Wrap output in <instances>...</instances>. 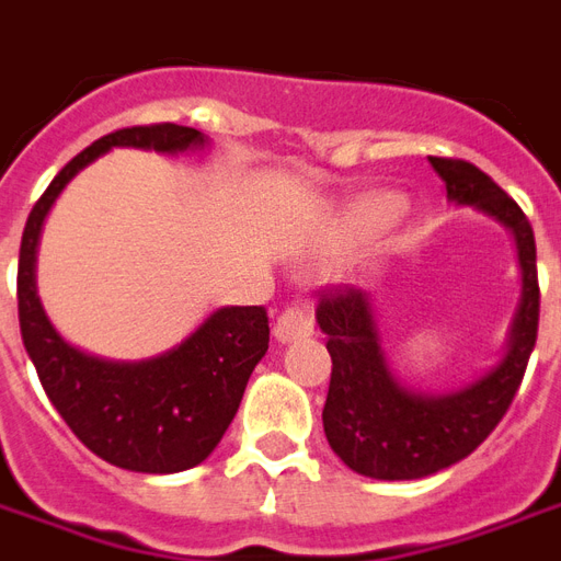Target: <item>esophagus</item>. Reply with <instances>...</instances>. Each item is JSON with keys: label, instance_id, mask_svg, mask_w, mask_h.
<instances>
[{"label": "esophagus", "instance_id": "esophagus-1", "mask_svg": "<svg viewBox=\"0 0 561 561\" xmlns=\"http://www.w3.org/2000/svg\"><path fill=\"white\" fill-rule=\"evenodd\" d=\"M311 332H314V318H311V311L306 306H290V309H285L276 318V327H273V335L282 344L311 335Z\"/></svg>", "mask_w": 561, "mask_h": 561}]
</instances>
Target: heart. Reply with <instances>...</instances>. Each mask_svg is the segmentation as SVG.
I'll use <instances>...</instances> for the list:
<instances>
[{
    "label": "heart",
    "instance_id": "1",
    "mask_svg": "<svg viewBox=\"0 0 561 561\" xmlns=\"http://www.w3.org/2000/svg\"><path fill=\"white\" fill-rule=\"evenodd\" d=\"M403 211V203L394 194H367L362 196L353 208H350L347 220H344V234L347 238H365V234L385 229L394 224Z\"/></svg>",
    "mask_w": 561,
    "mask_h": 561
}]
</instances>
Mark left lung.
Wrapping results in <instances>:
<instances>
[{
  "instance_id": "left-lung-1",
  "label": "left lung",
  "mask_w": 561,
  "mask_h": 561,
  "mask_svg": "<svg viewBox=\"0 0 561 561\" xmlns=\"http://www.w3.org/2000/svg\"><path fill=\"white\" fill-rule=\"evenodd\" d=\"M430 164L450 203L470 205L512 232L520 299L503 356L485 374L442 394L400 382L365 290L344 288L320 299L318 327L332 356L323 433L337 459L370 480H421L470 456L512 405L536 347L541 297L536 234L527 214L480 167L459 158H430Z\"/></svg>"
}]
</instances>
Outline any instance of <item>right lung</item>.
Returning <instances> with one entry per match:
<instances>
[{
	"label": "right lung",
	"instance_id": "obj_1",
	"mask_svg": "<svg viewBox=\"0 0 561 561\" xmlns=\"http://www.w3.org/2000/svg\"><path fill=\"white\" fill-rule=\"evenodd\" d=\"M114 147L179 156L205 149L208 138L176 123L119 128L64 167L25 220L16 267L20 332L43 391L88 450L135 473H179L220 444L250 374L267 353L271 327L262 306H224L182 344L140 362L91 356L58 335L34 279L43 220L64 187Z\"/></svg>",
	"mask_w": 561,
	"mask_h": 561
}]
</instances>
